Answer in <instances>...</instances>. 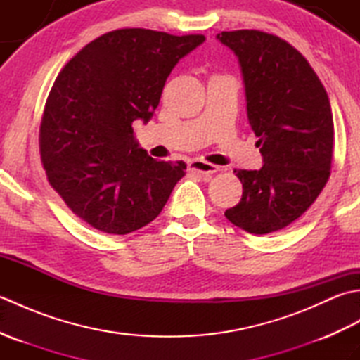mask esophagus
<instances>
[{
    "instance_id": "34e87169",
    "label": "esophagus",
    "mask_w": 360,
    "mask_h": 360,
    "mask_svg": "<svg viewBox=\"0 0 360 360\" xmlns=\"http://www.w3.org/2000/svg\"><path fill=\"white\" fill-rule=\"evenodd\" d=\"M188 170L200 173L202 176H210L213 173H217L219 170V167L215 164L205 162V160H202V159H193L188 162Z\"/></svg>"
}]
</instances>
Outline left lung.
<instances>
[{
	"label": "left lung",
	"instance_id": "obj_1",
	"mask_svg": "<svg viewBox=\"0 0 360 360\" xmlns=\"http://www.w3.org/2000/svg\"><path fill=\"white\" fill-rule=\"evenodd\" d=\"M217 38L240 60L249 124L264 162L259 170H233L243 196L224 215L249 233L277 232L300 218L330 179V98L308 60L283 38L255 29Z\"/></svg>",
	"mask_w": 360,
	"mask_h": 360
}]
</instances>
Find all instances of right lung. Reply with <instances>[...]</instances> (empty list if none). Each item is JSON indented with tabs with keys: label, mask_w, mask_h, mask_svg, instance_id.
I'll return each instance as SVG.
<instances>
[{
	"label": "right lung",
	"mask_w": 360,
	"mask_h": 360,
	"mask_svg": "<svg viewBox=\"0 0 360 360\" xmlns=\"http://www.w3.org/2000/svg\"><path fill=\"white\" fill-rule=\"evenodd\" d=\"M205 40L128 27L86 44L51 88L40 156L51 187L97 231L127 235L151 223L186 174V162L153 159L131 124L148 122L174 65Z\"/></svg>",
	"instance_id": "add662e5"
}]
</instances>
